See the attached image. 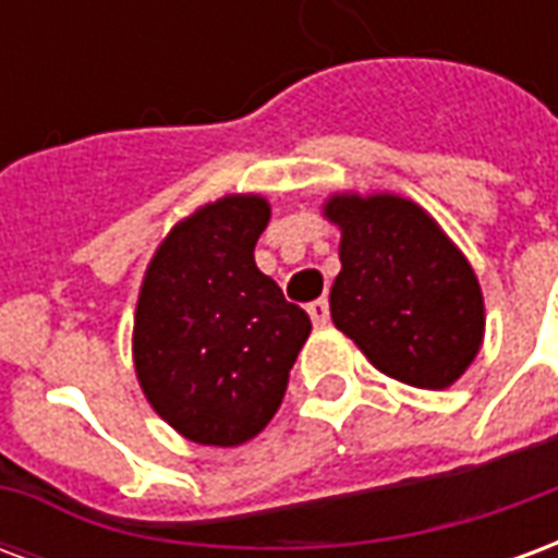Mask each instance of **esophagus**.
Here are the masks:
<instances>
[{
  "label": "esophagus",
  "mask_w": 558,
  "mask_h": 558,
  "mask_svg": "<svg viewBox=\"0 0 558 558\" xmlns=\"http://www.w3.org/2000/svg\"><path fill=\"white\" fill-rule=\"evenodd\" d=\"M307 314H311V319H314L316 328L328 326V302L326 299H316V302L307 304Z\"/></svg>",
  "instance_id": "obj_1"
}]
</instances>
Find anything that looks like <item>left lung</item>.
Here are the masks:
<instances>
[{
  "mask_svg": "<svg viewBox=\"0 0 558 558\" xmlns=\"http://www.w3.org/2000/svg\"><path fill=\"white\" fill-rule=\"evenodd\" d=\"M340 230L331 319L379 374L454 386L484 343V295L463 251L418 203L340 191L323 203Z\"/></svg>",
  "mask_w": 558,
  "mask_h": 558,
  "instance_id": "8db88e82",
  "label": "left lung"
}]
</instances>
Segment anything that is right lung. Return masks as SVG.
<instances>
[{
    "label": "right lung",
    "instance_id": "right-lung-1",
    "mask_svg": "<svg viewBox=\"0 0 558 558\" xmlns=\"http://www.w3.org/2000/svg\"><path fill=\"white\" fill-rule=\"evenodd\" d=\"M271 218L259 194H227L172 227L134 314V371L151 410L196 445L232 448L275 418L311 319L254 263Z\"/></svg>",
    "mask_w": 558,
    "mask_h": 558
}]
</instances>
